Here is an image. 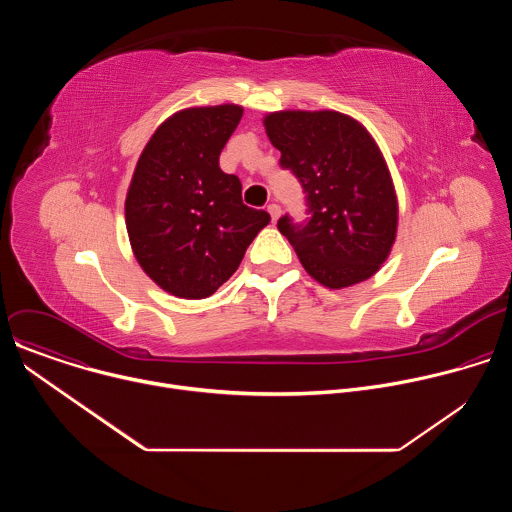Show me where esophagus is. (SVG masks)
Instances as JSON below:
<instances>
[{"label": "esophagus", "instance_id": "34e87169", "mask_svg": "<svg viewBox=\"0 0 512 512\" xmlns=\"http://www.w3.org/2000/svg\"><path fill=\"white\" fill-rule=\"evenodd\" d=\"M267 212L271 214V221L275 223L277 218H279V214H281V208H279V204H275V202H271L269 206H267Z\"/></svg>", "mask_w": 512, "mask_h": 512}]
</instances>
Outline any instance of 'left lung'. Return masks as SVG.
Segmentation results:
<instances>
[{
  "mask_svg": "<svg viewBox=\"0 0 512 512\" xmlns=\"http://www.w3.org/2000/svg\"><path fill=\"white\" fill-rule=\"evenodd\" d=\"M281 168L306 192L310 221L285 214L277 229L304 269L324 287L342 289L373 277L397 237V194L377 141L338 111H275L263 119Z\"/></svg>",
  "mask_w": 512,
  "mask_h": 512,
  "instance_id": "left-lung-1",
  "label": "left lung"
}]
</instances>
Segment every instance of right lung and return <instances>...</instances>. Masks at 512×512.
<instances>
[{"instance_id":"right-lung-1","label":"right lung","mask_w":512,"mask_h":512,"mask_svg":"<svg viewBox=\"0 0 512 512\" xmlns=\"http://www.w3.org/2000/svg\"><path fill=\"white\" fill-rule=\"evenodd\" d=\"M243 107H190L145 143L127 198L125 225L141 269L164 291L202 300L241 265L271 216L243 204L241 180L218 166Z\"/></svg>"}]
</instances>
